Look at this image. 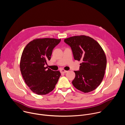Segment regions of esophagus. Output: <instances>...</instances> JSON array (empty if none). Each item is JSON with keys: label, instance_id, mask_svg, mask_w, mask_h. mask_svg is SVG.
I'll return each instance as SVG.
<instances>
[{"label": "esophagus", "instance_id": "34e87169", "mask_svg": "<svg viewBox=\"0 0 125 125\" xmlns=\"http://www.w3.org/2000/svg\"><path fill=\"white\" fill-rule=\"evenodd\" d=\"M60 72L61 73H67L68 71H66L65 70H63V69H62L60 70Z\"/></svg>", "mask_w": 125, "mask_h": 125}]
</instances>
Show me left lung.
<instances>
[{
  "label": "left lung",
  "mask_w": 125,
  "mask_h": 125,
  "mask_svg": "<svg viewBox=\"0 0 125 125\" xmlns=\"http://www.w3.org/2000/svg\"><path fill=\"white\" fill-rule=\"evenodd\" d=\"M72 50L75 60L83 62L79 71H74L73 85L84 93L93 91L101 83L106 67V57L99 44L93 38L74 36L64 40Z\"/></svg>",
  "instance_id": "left-lung-1"
}]
</instances>
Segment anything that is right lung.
I'll return each mask as SVG.
<instances>
[{"label": "right lung", "instance_id": "add662e5", "mask_svg": "<svg viewBox=\"0 0 125 125\" xmlns=\"http://www.w3.org/2000/svg\"><path fill=\"white\" fill-rule=\"evenodd\" d=\"M60 41L61 39L50 38L35 39L24 49L20 63L21 72L25 82L35 94H46L54 90L58 82L60 72L44 65Z\"/></svg>", "mask_w": 125, "mask_h": 125}]
</instances>
